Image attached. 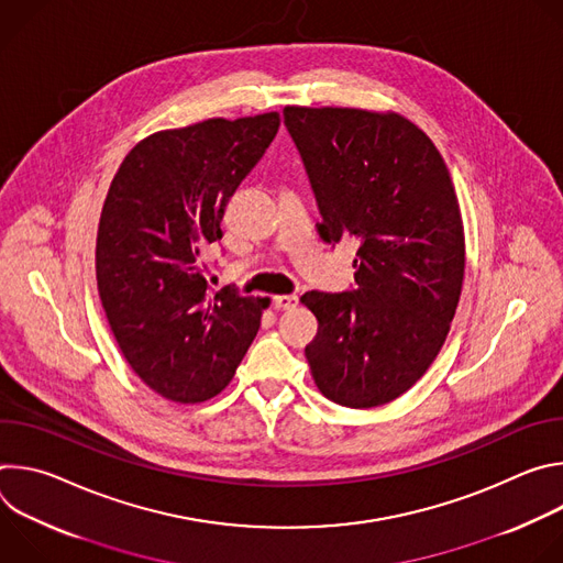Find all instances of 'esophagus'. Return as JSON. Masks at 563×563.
<instances>
[{
  "label": "esophagus",
  "mask_w": 563,
  "mask_h": 563,
  "mask_svg": "<svg viewBox=\"0 0 563 563\" xmlns=\"http://www.w3.org/2000/svg\"><path fill=\"white\" fill-rule=\"evenodd\" d=\"M298 305V296L296 294H278L274 296V307L276 309H291Z\"/></svg>",
  "instance_id": "esophagus-1"
}]
</instances>
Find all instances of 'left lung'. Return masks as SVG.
Here are the masks:
<instances>
[{"label":"left lung","instance_id":"8db88e82","mask_svg":"<svg viewBox=\"0 0 563 563\" xmlns=\"http://www.w3.org/2000/svg\"><path fill=\"white\" fill-rule=\"evenodd\" d=\"M328 245L356 240V287L307 291L318 334L305 347L316 387L365 410L406 394L441 352L454 318L465 238L434 142L408 118L285 107Z\"/></svg>","mask_w":563,"mask_h":563}]
</instances>
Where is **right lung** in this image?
Returning <instances> with one entry per match:
<instances>
[{"label":"right lung","mask_w":563,"mask_h":563,"mask_svg":"<svg viewBox=\"0 0 563 563\" xmlns=\"http://www.w3.org/2000/svg\"><path fill=\"white\" fill-rule=\"evenodd\" d=\"M280 126L276 111L211 118L137 142L109 187L96 276L111 332L133 372L176 404L220 394L258 334L269 298L213 291L202 252Z\"/></svg>","instance_id":"obj_1"}]
</instances>
